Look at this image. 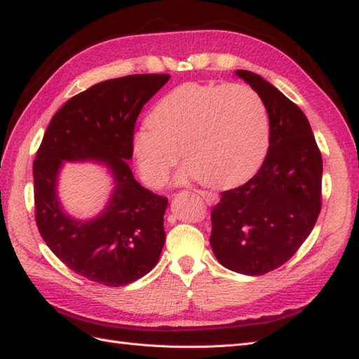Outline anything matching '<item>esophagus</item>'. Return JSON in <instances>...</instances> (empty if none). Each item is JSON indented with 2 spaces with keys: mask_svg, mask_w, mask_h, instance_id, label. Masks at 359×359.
I'll return each instance as SVG.
<instances>
[{
  "mask_svg": "<svg viewBox=\"0 0 359 359\" xmlns=\"http://www.w3.org/2000/svg\"><path fill=\"white\" fill-rule=\"evenodd\" d=\"M197 193H198L200 197H202V198L205 200V202H206L208 205H214V203L219 200L217 194L210 193V191H197Z\"/></svg>",
  "mask_w": 359,
  "mask_h": 359,
  "instance_id": "esophagus-1",
  "label": "esophagus"
}]
</instances>
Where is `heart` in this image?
<instances>
[{
    "instance_id": "1",
    "label": "heart",
    "mask_w": 359,
    "mask_h": 359,
    "mask_svg": "<svg viewBox=\"0 0 359 359\" xmlns=\"http://www.w3.org/2000/svg\"><path fill=\"white\" fill-rule=\"evenodd\" d=\"M130 137V151L147 185L162 187L182 157L177 182L202 179L214 188L252 177L269 148V114L246 86L176 87L157 101Z\"/></svg>"
}]
</instances>
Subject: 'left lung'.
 I'll list each match as a JSON object with an SVG mask.
<instances>
[{"instance_id": "obj_1", "label": "left lung", "mask_w": 359, "mask_h": 359, "mask_svg": "<svg viewBox=\"0 0 359 359\" xmlns=\"http://www.w3.org/2000/svg\"><path fill=\"white\" fill-rule=\"evenodd\" d=\"M263 99L269 148L255 176L223 191L212 208L210 243L229 271L263 275L280 268L312 232L321 211L323 159L304 113L260 74L236 70Z\"/></svg>"}]
</instances>
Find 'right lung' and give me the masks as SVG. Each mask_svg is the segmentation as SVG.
<instances>
[{
	"mask_svg": "<svg viewBox=\"0 0 359 359\" xmlns=\"http://www.w3.org/2000/svg\"><path fill=\"white\" fill-rule=\"evenodd\" d=\"M168 79V74H131L73 96L50 121L33 162L41 237L67 268L105 286L130 285L161 258L168 198L142 187L127 162L142 107ZM65 161L107 166L114 189L95 218L74 219L63 210L57 182Z\"/></svg>",
	"mask_w": 359,
	"mask_h": 359,
	"instance_id": "1",
	"label": "right lung"
}]
</instances>
